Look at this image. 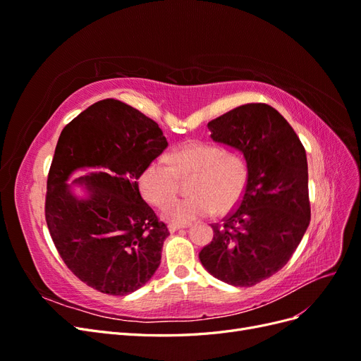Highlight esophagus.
<instances>
[{
	"label": "esophagus",
	"mask_w": 361,
	"mask_h": 361,
	"mask_svg": "<svg viewBox=\"0 0 361 361\" xmlns=\"http://www.w3.org/2000/svg\"><path fill=\"white\" fill-rule=\"evenodd\" d=\"M185 227H188V224H179V223H169V231L173 233V232H176V231H179V228H185Z\"/></svg>",
	"instance_id": "1"
}]
</instances>
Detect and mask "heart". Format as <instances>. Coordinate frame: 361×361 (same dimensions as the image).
I'll use <instances>...</instances> for the list:
<instances>
[{
  "mask_svg": "<svg viewBox=\"0 0 361 361\" xmlns=\"http://www.w3.org/2000/svg\"><path fill=\"white\" fill-rule=\"evenodd\" d=\"M169 162L164 158L150 161L140 174V190L145 199L162 204L177 190V176L195 173L189 184L192 195L169 201L161 215L173 223H188L195 218L226 212L239 202L247 183V164L239 154L224 150L206 141H187L171 150Z\"/></svg>",
  "mask_w": 361,
  "mask_h": 361,
  "instance_id": "1",
  "label": "heart"
}]
</instances>
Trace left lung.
I'll return each mask as SVG.
<instances>
[{
    "instance_id": "left-lung-1",
    "label": "left lung",
    "mask_w": 361,
    "mask_h": 361,
    "mask_svg": "<svg viewBox=\"0 0 361 361\" xmlns=\"http://www.w3.org/2000/svg\"><path fill=\"white\" fill-rule=\"evenodd\" d=\"M215 143L241 152L247 183L200 262L232 286H255L288 264L310 223L307 157L276 108L245 104L207 123Z\"/></svg>"
}]
</instances>
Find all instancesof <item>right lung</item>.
<instances>
[{
    "mask_svg": "<svg viewBox=\"0 0 361 361\" xmlns=\"http://www.w3.org/2000/svg\"><path fill=\"white\" fill-rule=\"evenodd\" d=\"M167 146L157 122L111 97L61 130L45 216L64 264L85 285L128 295L155 274L169 228L141 197L138 179ZM76 171L86 174L68 183ZM76 188L85 194L76 195Z\"/></svg>",
    "mask_w": 361,
    "mask_h": 361,
    "instance_id": "obj_1",
    "label": "right lung"
}]
</instances>
